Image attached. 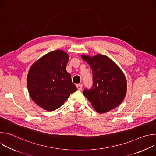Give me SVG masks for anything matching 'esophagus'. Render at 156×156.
<instances>
[{
    "mask_svg": "<svg viewBox=\"0 0 156 156\" xmlns=\"http://www.w3.org/2000/svg\"><path fill=\"white\" fill-rule=\"evenodd\" d=\"M76 87L78 90H81V89L83 87V85L81 84H79L76 85Z\"/></svg>",
    "mask_w": 156,
    "mask_h": 156,
    "instance_id": "esophagus-1",
    "label": "esophagus"
}]
</instances>
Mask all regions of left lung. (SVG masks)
Segmentation results:
<instances>
[{
    "instance_id": "left-lung-1",
    "label": "left lung",
    "mask_w": 156,
    "mask_h": 156,
    "mask_svg": "<svg viewBox=\"0 0 156 156\" xmlns=\"http://www.w3.org/2000/svg\"><path fill=\"white\" fill-rule=\"evenodd\" d=\"M93 71V84L91 90L85 89L84 96L99 114L115 108L124 100L127 83L119 66L109 57L102 54L93 57L82 55Z\"/></svg>"
}]
</instances>
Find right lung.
I'll list each match as a JSON object with an SVG mask.
<instances>
[{"label": "right lung", "mask_w": 156, "mask_h": 156, "mask_svg": "<svg viewBox=\"0 0 156 156\" xmlns=\"http://www.w3.org/2000/svg\"><path fill=\"white\" fill-rule=\"evenodd\" d=\"M69 59L65 51L56 50L41 57L30 69L27 76L29 94L44 110H56L77 90L66 70Z\"/></svg>", "instance_id": "add662e5"}]
</instances>
